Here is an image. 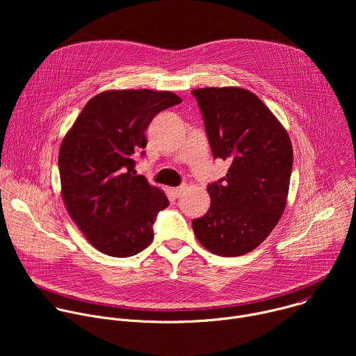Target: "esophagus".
Wrapping results in <instances>:
<instances>
[{"label":"esophagus","instance_id":"obj_1","mask_svg":"<svg viewBox=\"0 0 356 356\" xmlns=\"http://www.w3.org/2000/svg\"><path fill=\"white\" fill-rule=\"evenodd\" d=\"M186 188H187V186H186V184L179 186V187H170V193H172V195H173V197H180V195L186 191Z\"/></svg>","mask_w":356,"mask_h":356}]
</instances>
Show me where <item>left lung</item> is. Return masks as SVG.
I'll return each instance as SVG.
<instances>
[{"instance_id": "8db88e82", "label": "left lung", "mask_w": 356, "mask_h": 356, "mask_svg": "<svg viewBox=\"0 0 356 356\" xmlns=\"http://www.w3.org/2000/svg\"><path fill=\"white\" fill-rule=\"evenodd\" d=\"M191 92L214 158L229 163L227 176L209 186L211 206L193 220V231L216 255L241 257L259 246L282 218L293 146L284 127L252 91L206 87Z\"/></svg>"}]
</instances>
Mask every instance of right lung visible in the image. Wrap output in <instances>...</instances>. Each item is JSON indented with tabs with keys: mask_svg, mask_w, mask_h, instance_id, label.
<instances>
[{
	"mask_svg": "<svg viewBox=\"0 0 356 356\" xmlns=\"http://www.w3.org/2000/svg\"><path fill=\"white\" fill-rule=\"evenodd\" d=\"M181 103L172 91L108 90L94 95L59 150L62 198L86 239L108 257L127 258L154 241L152 224L166 194L136 175L154 117ZM143 155V152H142Z\"/></svg>",
	"mask_w": 356,
	"mask_h": 356,
	"instance_id": "obj_1",
	"label": "right lung"
}]
</instances>
